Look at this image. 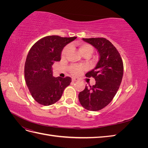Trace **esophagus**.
Wrapping results in <instances>:
<instances>
[{"instance_id": "obj_1", "label": "esophagus", "mask_w": 148, "mask_h": 148, "mask_svg": "<svg viewBox=\"0 0 148 148\" xmlns=\"http://www.w3.org/2000/svg\"><path fill=\"white\" fill-rule=\"evenodd\" d=\"M79 79L78 78H72V82H76L78 81Z\"/></svg>"}]
</instances>
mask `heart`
<instances>
[{
	"label": "heart",
	"mask_w": 148,
	"mask_h": 148,
	"mask_svg": "<svg viewBox=\"0 0 148 148\" xmlns=\"http://www.w3.org/2000/svg\"><path fill=\"white\" fill-rule=\"evenodd\" d=\"M70 49V46H66L62 52V56H65ZM79 52L84 56V55L88 54L90 56L93 52V47L90 44H80L79 45ZM85 70V67L82 65H73L70 67V72L74 75H78L81 73L83 71Z\"/></svg>",
	"instance_id": "obj_1"
}]
</instances>
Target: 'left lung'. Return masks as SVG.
Wrapping results in <instances>:
<instances>
[{
    "mask_svg": "<svg viewBox=\"0 0 148 148\" xmlns=\"http://www.w3.org/2000/svg\"><path fill=\"white\" fill-rule=\"evenodd\" d=\"M95 47L99 54L95 68L85 75L95 78L96 84L87 86L78 95L80 104L88 110L104 108L113 99L122 80L123 65L117 49L109 40L102 38H83Z\"/></svg>",
    "mask_w": 148,
    "mask_h": 148,
    "instance_id": "8db88e82",
    "label": "left lung"
}]
</instances>
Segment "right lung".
I'll return each mask as SVG.
<instances>
[{"instance_id":"1","label":"right lung","mask_w":148,"mask_h":148,"mask_svg":"<svg viewBox=\"0 0 148 148\" xmlns=\"http://www.w3.org/2000/svg\"><path fill=\"white\" fill-rule=\"evenodd\" d=\"M76 38L48 36L39 39L29 50L25 64V78L31 96L39 104H54L70 84V77H53L52 65L60 60L64 47Z\"/></svg>"}]
</instances>
